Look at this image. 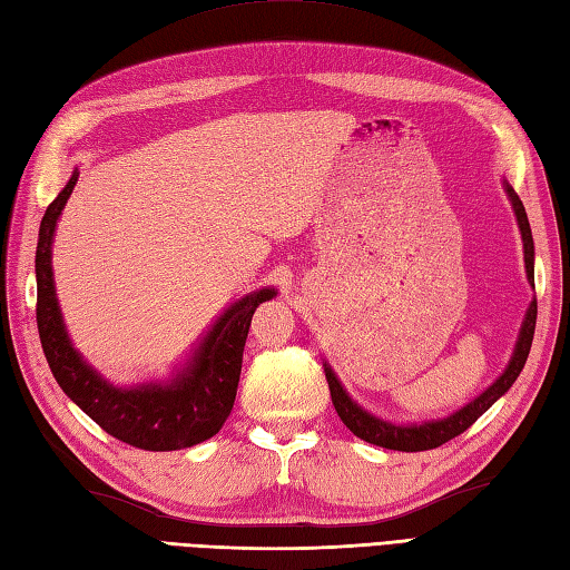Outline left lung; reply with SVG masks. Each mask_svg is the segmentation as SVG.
<instances>
[{
  "label": "left lung",
  "mask_w": 570,
  "mask_h": 570,
  "mask_svg": "<svg viewBox=\"0 0 570 570\" xmlns=\"http://www.w3.org/2000/svg\"><path fill=\"white\" fill-rule=\"evenodd\" d=\"M508 196L512 200V207H515L518 215V225L522 232V242H524V266H527V277L534 285V242H532V229H530V219H527L524 205L522 200L515 196V190L510 186ZM534 326H537V299L530 304L524 316V326L520 331V341L515 345V353H512V360L508 370L498 377L489 390H485L479 399H474V404L464 406L460 413L450 415L445 421H433V423H423V425H392L386 421L374 419L367 411L360 409L355 401H351V396L345 394V390L341 386V382L336 380V374L331 372V367H326V382H328V392H331V401L333 409L341 415L343 425L351 430L353 435H357L360 440L370 442V445L377 448H386V450H399V452H423V450H435L440 445H445L452 438L462 435L466 428L474 425L479 421V415L489 411L498 399H501L512 382L520 377V372L527 363V355H530L532 348V338H534Z\"/></svg>",
  "instance_id": "left-lung-1"
}]
</instances>
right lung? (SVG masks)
Listing matches in <instances>:
<instances>
[{
  "instance_id": "add662e5",
  "label": "right lung",
  "mask_w": 570,
  "mask_h": 570,
  "mask_svg": "<svg viewBox=\"0 0 570 570\" xmlns=\"http://www.w3.org/2000/svg\"><path fill=\"white\" fill-rule=\"evenodd\" d=\"M77 176L79 174H72L60 196L48 205L43 222H40L36 252V322L40 345H43L55 380L91 421L130 448L169 452L210 440L229 419L234 399H237L244 343L252 316L258 304L271 299L275 293L261 289V293L234 304L225 316H219V322L200 343L193 365L178 374L174 384L116 390L77 355L67 338L58 299H55L50 244L62 207L72 196Z\"/></svg>"
}]
</instances>
